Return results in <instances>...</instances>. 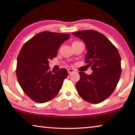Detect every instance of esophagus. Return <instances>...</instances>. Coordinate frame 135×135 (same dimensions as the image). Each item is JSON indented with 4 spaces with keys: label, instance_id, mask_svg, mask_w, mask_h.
Returning <instances> with one entry per match:
<instances>
[{
    "label": "esophagus",
    "instance_id": "34e87169",
    "mask_svg": "<svg viewBox=\"0 0 135 135\" xmlns=\"http://www.w3.org/2000/svg\"><path fill=\"white\" fill-rule=\"evenodd\" d=\"M74 72V70L73 69V68H69V69H68V74H71V73Z\"/></svg>",
    "mask_w": 135,
    "mask_h": 135
}]
</instances>
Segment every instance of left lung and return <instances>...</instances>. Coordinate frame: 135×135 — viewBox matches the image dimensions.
<instances>
[{
	"mask_svg": "<svg viewBox=\"0 0 135 135\" xmlns=\"http://www.w3.org/2000/svg\"><path fill=\"white\" fill-rule=\"evenodd\" d=\"M72 34L85 43L88 51L85 62L93 70L90 75L79 73L80 79L76 84L77 92L89 103H100L113 93L120 80L122 67L119 52L105 36L97 31L88 30Z\"/></svg>",
	"mask_w": 135,
	"mask_h": 135,
	"instance_id": "obj_1",
	"label": "left lung"
}]
</instances>
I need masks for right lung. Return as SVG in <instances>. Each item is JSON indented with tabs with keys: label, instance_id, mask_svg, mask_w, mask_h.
<instances>
[{
	"label": "right lung",
	"instance_id": "right-lung-1",
	"mask_svg": "<svg viewBox=\"0 0 135 135\" xmlns=\"http://www.w3.org/2000/svg\"><path fill=\"white\" fill-rule=\"evenodd\" d=\"M70 34L43 31L24 43L17 57V80L24 92L34 101L45 103L56 97L68 76L67 69L50 71L49 61L56 57Z\"/></svg>",
	"mask_w": 135,
	"mask_h": 135
}]
</instances>
